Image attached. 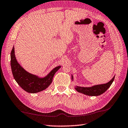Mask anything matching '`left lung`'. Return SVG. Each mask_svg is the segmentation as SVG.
I'll list each match as a JSON object with an SVG mask.
<instances>
[{
	"label": "left lung",
	"instance_id": "1",
	"mask_svg": "<svg viewBox=\"0 0 128 128\" xmlns=\"http://www.w3.org/2000/svg\"><path fill=\"white\" fill-rule=\"evenodd\" d=\"M72 79L73 80V76L72 75ZM114 79V76L110 82L108 83L100 84V85H96L93 86L89 88H84V87H80L76 86L75 89L80 93H83V94L89 96H98L104 93L106 90L110 88L112 83L113 82Z\"/></svg>",
	"mask_w": 128,
	"mask_h": 128
}]
</instances>
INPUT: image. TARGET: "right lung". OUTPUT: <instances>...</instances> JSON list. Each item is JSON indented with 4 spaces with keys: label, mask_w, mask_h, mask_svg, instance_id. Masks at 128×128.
I'll return each mask as SVG.
<instances>
[{
    "label": "right lung",
    "mask_w": 128,
    "mask_h": 128,
    "mask_svg": "<svg viewBox=\"0 0 128 128\" xmlns=\"http://www.w3.org/2000/svg\"><path fill=\"white\" fill-rule=\"evenodd\" d=\"M11 67L15 80L22 88L30 93H36L44 90L52 82L55 73L60 69L59 66L54 68L44 78H40L25 70L17 62L13 46L11 52Z\"/></svg>",
    "instance_id": "add662e5"
}]
</instances>
